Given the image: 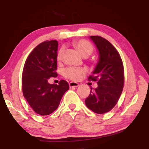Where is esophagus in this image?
Instances as JSON below:
<instances>
[{"label":"esophagus","mask_w":149,"mask_h":149,"mask_svg":"<svg viewBox=\"0 0 149 149\" xmlns=\"http://www.w3.org/2000/svg\"><path fill=\"white\" fill-rule=\"evenodd\" d=\"M70 85V87L72 88V87H77L79 86V84H77L76 82H74V81H72L70 82L69 84Z\"/></svg>","instance_id":"esophagus-1"}]
</instances>
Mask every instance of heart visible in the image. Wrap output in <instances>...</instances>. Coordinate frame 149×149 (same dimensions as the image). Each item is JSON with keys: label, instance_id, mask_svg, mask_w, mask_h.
Listing matches in <instances>:
<instances>
[{"label": "heart", "instance_id": "1", "mask_svg": "<svg viewBox=\"0 0 149 149\" xmlns=\"http://www.w3.org/2000/svg\"><path fill=\"white\" fill-rule=\"evenodd\" d=\"M75 47L77 48L78 51L83 57H88L91 54L93 51V47L92 45L86 40H79L74 42ZM64 52V49L62 47L57 54V59L60 60L62 59L63 54ZM85 72L84 68L75 67H70L64 70V75L70 79L76 81L80 79L81 75Z\"/></svg>", "mask_w": 149, "mask_h": 149}]
</instances>
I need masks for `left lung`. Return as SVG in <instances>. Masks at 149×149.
<instances>
[{
	"instance_id": "1",
	"label": "left lung",
	"mask_w": 149,
	"mask_h": 149,
	"mask_svg": "<svg viewBox=\"0 0 149 149\" xmlns=\"http://www.w3.org/2000/svg\"><path fill=\"white\" fill-rule=\"evenodd\" d=\"M99 52V60L89 80L98 81L85 99L87 107L97 114L109 112L116 104L124 84L123 65L115 47L100 36H90Z\"/></svg>"
}]
</instances>
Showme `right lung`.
<instances>
[{
    "instance_id": "1",
    "label": "right lung",
    "mask_w": 149,
    "mask_h": 149,
    "mask_svg": "<svg viewBox=\"0 0 149 149\" xmlns=\"http://www.w3.org/2000/svg\"><path fill=\"white\" fill-rule=\"evenodd\" d=\"M56 40L40 43L32 50L25 62L22 73V91L25 99L37 114H50L57 109L69 85L61 80L58 85L50 84V77L57 76Z\"/></svg>"
}]
</instances>
